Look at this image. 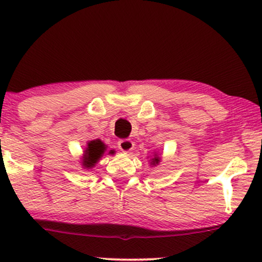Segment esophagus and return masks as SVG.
Listing matches in <instances>:
<instances>
[{"instance_id":"1","label":"esophagus","mask_w":262,"mask_h":262,"mask_svg":"<svg viewBox=\"0 0 262 262\" xmlns=\"http://www.w3.org/2000/svg\"><path fill=\"white\" fill-rule=\"evenodd\" d=\"M118 147H119L120 150H122V152L128 153V152H130V150L134 149L135 143L132 142L131 140H126V138H125V140H120L119 141Z\"/></svg>"}]
</instances>
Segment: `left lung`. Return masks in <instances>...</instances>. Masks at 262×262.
<instances>
[{
    "label": "left lung",
    "mask_w": 262,
    "mask_h": 262,
    "mask_svg": "<svg viewBox=\"0 0 262 262\" xmlns=\"http://www.w3.org/2000/svg\"><path fill=\"white\" fill-rule=\"evenodd\" d=\"M159 163V157H155V158H152V164H158Z\"/></svg>",
    "instance_id": "obj_1"
}]
</instances>
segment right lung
<instances>
[{
    "label": "right lung",
    "mask_w": 262,
    "mask_h": 262,
    "mask_svg": "<svg viewBox=\"0 0 262 262\" xmlns=\"http://www.w3.org/2000/svg\"><path fill=\"white\" fill-rule=\"evenodd\" d=\"M104 150H105V146L101 142L100 140H94L91 141L88 143V147L85 148V156L83 159V165L85 168H92L94 167L95 163L99 161V158L103 156ZM109 153H114L113 150H110Z\"/></svg>",
    "instance_id": "right-lung-1"
}]
</instances>
